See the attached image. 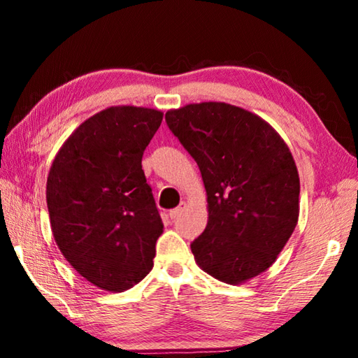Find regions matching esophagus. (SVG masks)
<instances>
[{"mask_svg":"<svg viewBox=\"0 0 358 358\" xmlns=\"http://www.w3.org/2000/svg\"><path fill=\"white\" fill-rule=\"evenodd\" d=\"M185 208H186V203L181 202L177 208L171 210V217H172V220H177V217H180L181 213H183V211H185Z\"/></svg>","mask_w":358,"mask_h":358,"instance_id":"34e87169","label":"esophagus"}]
</instances>
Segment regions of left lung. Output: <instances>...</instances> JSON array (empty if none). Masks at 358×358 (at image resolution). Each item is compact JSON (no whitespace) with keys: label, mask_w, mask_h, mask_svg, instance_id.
Returning <instances> with one entry per match:
<instances>
[{"label":"left lung","mask_w":358,"mask_h":358,"mask_svg":"<svg viewBox=\"0 0 358 358\" xmlns=\"http://www.w3.org/2000/svg\"><path fill=\"white\" fill-rule=\"evenodd\" d=\"M166 123L201 169L208 222L191 243L197 265L241 284L275 262L299 221L300 178L280 134L226 102L189 104Z\"/></svg>","instance_id":"1"}]
</instances>
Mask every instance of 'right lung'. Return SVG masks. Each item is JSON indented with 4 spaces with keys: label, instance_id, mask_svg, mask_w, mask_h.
Returning a JSON list of instances; mask_svg holds the SVG:
<instances>
[{
    "label": "right lung",
    "instance_id": "add662e5",
    "mask_svg": "<svg viewBox=\"0 0 358 358\" xmlns=\"http://www.w3.org/2000/svg\"><path fill=\"white\" fill-rule=\"evenodd\" d=\"M162 112L110 107L72 132L47 178V207L59 251L85 280L123 292L153 268L164 224L142 171Z\"/></svg>",
    "mask_w": 358,
    "mask_h": 358
}]
</instances>
